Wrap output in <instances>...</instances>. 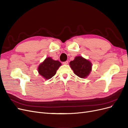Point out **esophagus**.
<instances>
[{
  "label": "esophagus",
  "instance_id": "esophagus-1",
  "mask_svg": "<svg viewBox=\"0 0 128 128\" xmlns=\"http://www.w3.org/2000/svg\"><path fill=\"white\" fill-rule=\"evenodd\" d=\"M68 64V61H66L64 62H63L64 64Z\"/></svg>",
  "mask_w": 128,
  "mask_h": 128
}]
</instances>
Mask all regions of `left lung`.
<instances>
[{"label":"left lung","instance_id":"8db88e82","mask_svg":"<svg viewBox=\"0 0 128 128\" xmlns=\"http://www.w3.org/2000/svg\"><path fill=\"white\" fill-rule=\"evenodd\" d=\"M69 64L75 74L80 78H86L91 71V63L82 56L75 57L74 60L70 62Z\"/></svg>","mask_w":128,"mask_h":128}]
</instances>
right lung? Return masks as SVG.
I'll return each mask as SVG.
<instances>
[{
	"label": "right lung",
	"instance_id": "1",
	"mask_svg": "<svg viewBox=\"0 0 128 128\" xmlns=\"http://www.w3.org/2000/svg\"><path fill=\"white\" fill-rule=\"evenodd\" d=\"M61 65L59 61L53 60L51 58L48 57L40 64L38 68V72L46 80H48L56 75V70Z\"/></svg>",
	"mask_w": 128,
	"mask_h": 128
}]
</instances>
